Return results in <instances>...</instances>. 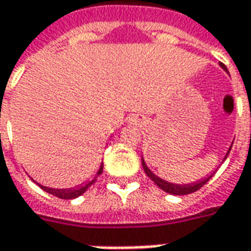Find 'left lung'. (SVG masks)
Here are the masks:
<instances>
[{
  "label": "left lung",
  "instance_id": "1",
  "mask_svg": "<svg viewBox=\"0 0 251 251\" xmlns=\"http://www.w3.org/2000/svg\"><path fill=\"white\" fill-rule=\"evenodd\" d=\"M220 66L224 68L226 71V67L223 64V63H220ZM231 148H232V146L229 147V150H228V152H226V158L228 156V154H229V151H231ZM224 158V159H226ZM141 163H143V168H144V172H146V175L154 181L159 188H161L162 191H165V192H168V194H172V195H188V194H192V192H195V191L201 190L202 187H203L204 184L207 183L209 180H210L211 177H213V175L207 176L206 178H203V180H201V181H197V183H192V184H184V185H178V184H172V183H168V181H165V180H162V178H159L158 176H155L150 169L147 168V165H146V162H144V159H141Z\"/></svg>",
  "mask_w": 251,
  "mask_h": 251
}]
</instances>
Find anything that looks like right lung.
Returning a JSON list of instances; mask_svg holds the SVG:
<instances>
[{"label": "right lung", "mask_w": 251, "mask_h": 251, "mask_svg": "<svg viewBox=\"0 0 251 251\" xmlns=\"http://www.w3.org/2000/svg\"><path fill=\"white\" fill-rule=\"evenodd\" d=\"M101 172H103V163L100 165V169L97 170V173L95 175V177H93L90 181H88L86 184H83V185H79V187H76V188H68V190H54V188H48V187H44V185H40V187L44 191H47L48 194L54 195V197H57V198H60V199H74V198H78L79 195H82L83 192L88 190L90 185L96 181L97 177L101 175Z\"/></svg>", "instance_id": "right-lung-1"}]
</instances>
